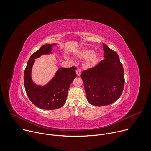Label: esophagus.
<instances>
[{
  "label": "esophagus",
  "instance_id": "1",
  "mask_svg": "<svg viewBox=\"0 0 151 151\" xmlns=\"http://www.w3.org/2000/svg\"><path fill=\"white\" fill-rule=\"evenodd\" d=\"M76 75H77V76H79L80 75H81V70L80 69H77L76 70Z\"/></svg>",
  "mask_w": 151,
  "mask_h": 151
}]
</instances>
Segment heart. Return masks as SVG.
Here are the masks:
<instances>
[{"label":"heart","instance_id":"heart-1","mask_svg":"<svg viewBox=\"0 0 151 151\" xmlns=\"http://www.w3.org/2000/svg\"><path fill=\"white\" fill-rule=\"evenodd\" d=\"M75 56L79 58L85 59V66L88 68L95 66L100 59L99 54L94 52L93 50L88 48H83L76 51Z\"/></svg>","mask_w":151,"mask_h":151}]
</instances>
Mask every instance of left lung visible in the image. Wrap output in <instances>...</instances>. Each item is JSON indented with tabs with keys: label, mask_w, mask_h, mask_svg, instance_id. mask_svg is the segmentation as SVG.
I'll list each match as a JSON object with an SVG mask.
<instances>
[{
	"label": "left lung",
	"mask_w": 151,
	"mask_h": 151,
	"mask_svg": "<svg viewBox=\"0 0 151 151\" xmlns=\"http://www.w3.org/2000/svg\"><path fill=\"white\" fill-rule=\"evenodd\" d=\"M104 59L82 72L81 77L88 102L95 106L112 104L121 96L124 87V73L117 53L103 44Z\"/></svg>",
	"instance_id": "obj_1"
}]
</instances>
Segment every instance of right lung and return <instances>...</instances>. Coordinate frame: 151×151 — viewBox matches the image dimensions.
Returning <instances> with one entry per match:
<instances>
[{"mask_svg":"<svg viewBox=\"0 0 151 151\" xmlns=\"http://www.w3.org/2000/svg\"><path fill=\"white\" fill-rule=\"evenodd\" d=\"M56 44H45L30 57L24 72V83L26 93L32 103L40 109L53 110L58 109L65 103L70 85L76 77V68H61L52 79L46 85L36 84L32 79V69L36 59L42 55L51 53Z\"/></svg>","mask_w":151,"mask_h":151,"instance_id":"obj_1","label":"right lung"}]
</instances>
